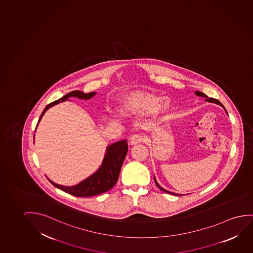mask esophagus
<instances>
[{"mask_svg":"<svg viewBox=\"0 0 253 253\" xmlns=\"http://www.w3.org/2000/svg\"><path fill=\"white\" fill-rule=\"evenodd\" d=\"M143 141V136L141 134H136V135H133L129 139V144L132 146H135L138 143H142Z\"/></svg>","mask_w":253,"mask_h":253,"instance_id":"obj_1","label":"esophagus"}]
</instances>
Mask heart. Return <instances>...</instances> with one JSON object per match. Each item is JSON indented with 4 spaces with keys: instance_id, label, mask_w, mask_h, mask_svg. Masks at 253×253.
<instances>
[{
    "instance_id": "1",
    "label": "heart",
    "mask_w": 253,
    "mask_h": 253,
    "mask_svg": "<svg viewBox=\"0 0 253 253\" xmlns=\"http://www.w3.org/2000/svg\"><path fill=\"white\" fill-rule=\"evenodd\" d=\"M170 108L171 104L168 99L142 90L128 92L121 99L122 111L130 116H148L157 111L166 115Z\"/></svg>"
}]
</instances>
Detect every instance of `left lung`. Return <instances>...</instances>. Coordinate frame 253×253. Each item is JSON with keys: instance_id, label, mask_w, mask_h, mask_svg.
<instances>
[{"instance_id": "1", "label": "left lung", "mask_w": 253, "mask_h": 253, "mask_svg": "<svg viewBox=\"0 0 253 253\" xmlns=\"http://www.w3.org/2000/svg\"><path fill=\"white\" fill-rule=\"evenodd\" d=\"M196 93V95H198V96H202V97H205V101H207V102H210V103H216V104H219V105H221V106L223 107V105H222V103H220L219 101L218 100H216V99L215 98H208V96L207 95H205V94H204L203 92L201 91H196L195 92ZM224 109V108H223ZM155 183H156V184H157V186L161 190V191H164V192H166V193H168V194H172V195H177V196H182V195H178L176 194V193H173V192H170V191H166V190H165V189H163L159 184H158V182H157V180H156V178H155Z\"/></svg>"}]
</instances>
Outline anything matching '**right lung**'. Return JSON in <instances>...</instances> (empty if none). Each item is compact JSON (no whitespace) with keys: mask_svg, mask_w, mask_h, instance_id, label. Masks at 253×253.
<instances>
[{"mask_svg":"<svg viewBox=\"0 0 253 253\" xmlns=\"http://www.w3.org/2000/svg\"><path fill=\"white\" fill-rule=\"evenodd\" d=\"M95 95V92H90L86 94L80 90H74L68 93L67 95H63L62 98L58 99L45 107L39 118V121L37 123V125L41 121L42 117H43L45 112L50 107L54 106L60 102H64L70 97H77V98L88 100ZM127 152H128V143L126 140H122L117 143L110 144V146L107 147L103 164L100 166V168L93 175L88 176V178H86L75 186H62L52 182L51 180L48 179V181L54 186L65 191L69 194L73 195L75 197L87 198V197H92L95 195L102 194L106 191H110V189H112L114 185L117 183L120 170H121L122 165L125 161Z\"/></svg>","mask_w":253,"mask_h":253,"instance_id":"obj_1","label":"right lung"}]
</instances>
